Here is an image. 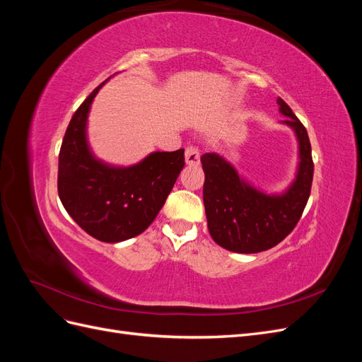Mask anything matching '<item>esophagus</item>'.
I'll return each instance as SVG.
<instances>
[{"mask_svg": "<svg viewBox=\"0 0 362 362\" xmlns=\"http://www.w3.org/2000/svg\"><path fill=\"white\" fill-rule=\"evenodd\" d=\"M199 157V149L196 146H189L185 149V163H187L189 166H198Z\"/></svg>", "mask_w": 362, "mask_h": 362, "instance_id": "1", "label": "esophagus"}]
</instances>
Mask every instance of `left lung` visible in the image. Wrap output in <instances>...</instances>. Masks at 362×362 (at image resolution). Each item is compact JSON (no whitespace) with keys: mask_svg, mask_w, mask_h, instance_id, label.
Wrapping results in <instances>:
<instances>
[{"mask_svg":"<svg viewBox=\"0 0 362 362\" xmlns=\"http://www.w3.org/2000/svg\"><path fill=\"white\" fill-rule=\"evenodd\" d=\"M276 103L287 117L281 124L294 131L299 144L298 172L286 192L258 190L214 152L201 157L208 231L218 246L238 254H257L281 243L298 225L311 193L314 164L308 133L286 101L278 98Z\"/></svg>","mask_w":362,"mask_h":362,"instance_id":"8db88e82","label":"left lung"}]
</instances>
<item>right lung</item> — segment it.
Here are the masks:
<instances>
[{
  "mask_svg": "<svg viewBox=\"0 0 362 362\" xmlns=\"http://www.w3.org/2000/svg\"><path fill=\"white\" fill-rule=\"evenodd\" d=\"M105 81L86 98L64 133L57 189L76 225L96 240L117 243L154 222L184 168V149L152 152L128 168L96 158L87 141V117Z\"/></svg>",
  "mask_w": 362,
  "mask_h": 362,
  "instance_id": "obj_1",
  "label": "right lung"
}]
</instances>
